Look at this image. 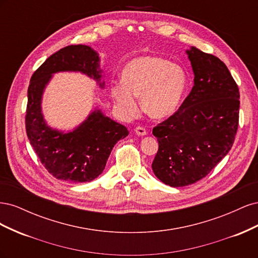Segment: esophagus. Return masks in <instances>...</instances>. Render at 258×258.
<instances>
[{"instance_id": "obj_1", "label": "esophagus", "mask_w": 258, "mask_h": 258, "mask_svg": "<svg viewBox=\"0 0 258 258\" xmlns=\"http://www.w3.org/2000/svg\"><path fill=\"white\" fill-rule=\"evenodd\" d=\"M135 132H136V134H137L138 136H141V137H143V136H146V135H147V131H146V129H145L144 127H141V126L136 127Z\"/></svg>"}]
</instances>
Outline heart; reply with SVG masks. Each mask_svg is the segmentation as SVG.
Returning <instances> with one entry per match:
<instances>
[{
	"label": "heart",
	"instance_id": "heart-1",
	"mask_svg": "<svg viewBox=\"0 0 258 258\" xmlns=\"http://www.w3.org/2000/svg\"><path fill=\"white\" fill-rule=\"evenodd\" d=\"M121 83L111 87L112 97L124 117H134L142 110L155 119L172 115L182 102L187 88V75L176 63L158 56H141L123 67Z\"/></svg>",
	"mask_w": 258,
	"mask_h": 258
}]
</instances>
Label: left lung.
Masks as SVG:
<instances>
[{
  "label": "left lung",
  "mask_w": 258,
  "mask_h": 258,
  "mask_svg": "<svg viewBox=\"0 0 258 258\" xmlns=\"http://www.w3.org/2000/svg\"><path fill=\"white\" fill-rule=\"evenodd\" d=\"M186 52L194 87L178 110L153 129L159 147L152 168L171 187L206 177L230 151L239 123V88L227 67L196 47Z\"/></svg>",
  "instance_id": "8db88e82"
}]
</instances>
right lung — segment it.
I'll return each mask as SVG.
<instances>
[{
    "mask_svg": "<svg viewBox=\"0 0 258 258\" xmlns=\"http://www.w3.org/2000/svg\"><path fill=\"white\" fill-rule=\"evenodd\" d=\"M99 54L86 45H71L54 52L33 73L28 88L27 136L42 165L58 179L90 182L105 168L114 145L128 135L122 124L95 110L79 127L63 134L51 129L42 114V96L53 73L82 72L101 83Z\"/></svg>",
    "mask_w": 258,
    "mask_h": 258,
    "instance_id": "1",
    "label": "right lung"
}]
</instances>
